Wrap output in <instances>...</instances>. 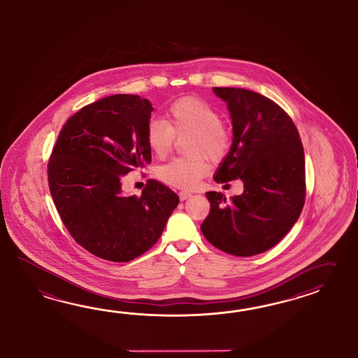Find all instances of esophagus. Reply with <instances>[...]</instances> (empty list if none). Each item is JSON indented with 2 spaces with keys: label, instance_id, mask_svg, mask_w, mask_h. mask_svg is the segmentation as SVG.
<instances>
[{
  "label": "esophagus",
  "instance_id": "34e87169",
  "mask_svg": "<svg viewBox=\"0 0 358 358\" xmlns=\"http://www.w3.org/2000/svg\"><path fill=\"white\" fill-rule=\"evenodd\" d=\"M178 196H180V199H181V201H186L187 198H190V196H192V193H189V192H180V193H178Z\"/></svg>",
  "mask_w": 358,
  "mask_h": 358
}]
</instances>
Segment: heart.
Returning a JSON list of instances; mask_svg holds the SVG:
<instances>
[{"label": "heart", "mask_w": 358, "mask_h": 358, "mask_svg": "<svg viewBox=\"0 0 358 358\" xmlns=\"http://www.w3.org/2000/svg\"><path fill=\"white\" fill-rule=\"evenodd\" d=\"M185 150L189 156L174 157L157 168L165 184L190 190L208 172L207 156L220 162L229 154L232 134L222 122L219 112L195 96L177 99L165 112L164 120L152 118L147 124L145 141L151 152L163 159L172 151L176 136H186Z\"/></svg>", "instance_id": "b5f03b06"}]
</instances>
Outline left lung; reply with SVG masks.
Listing matches in <instances>:
<instances>
[{
  "label": "left lung",
  "instance_id": "left-lung-1",
  "mask_svg": "<svg viewBox=\"0 0 358 358\" xmlns=\"http://www.w3.org/2000/svg\"><path fill=\"white\" fill-rule=\"evenodd\" d=\"M231 113L233 142L213 180L240 178L243 193L227 201L206 193L211 204L201 225L207 241L236 257L267 252L300 217L305 203V154L288 113L268 97L245 88L213 87Z\"/></svg>",
  "mask_w": 358,
  "mask_h": 358
}]
</instances>
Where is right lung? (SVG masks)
<instances>
[{
  "mask_svg": "<svg viewBox=\"0 0 358 358\" xmlns=\"http://www.w3.org/2000/svg\"><path fill=\"white\" fill-rule=\"evenodd\" d=\"M152 110L138 95L100 99L69 118L49 157L61 220L82 248L106 261H133L150 250L180 202L156 180L141 196L122 194V176L151 162L145 130Z\"/></svg>",
  "mask_w": 358,
  "mask_h": 358,
  "instance_id": "add662e5",
  "label": "right lung"
}]
</instances>
